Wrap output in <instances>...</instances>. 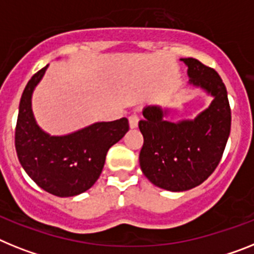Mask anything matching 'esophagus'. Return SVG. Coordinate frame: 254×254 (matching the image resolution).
<instances>
[{
    "instance_id": "esophagus-1",
    "label": "esophagus",
    "mask_w": 254,
    "mask_h": 254,
    "mask_svg": "<svg viewBox=\"0 0 254 254\" xmlns=\"http://www.w3.org/2000/svg\"><path fill=\"white\" fill-rule=\"evenodd\" d=\"M138 123H139V118L136 116V115H131L129 116V125L131 129H135L138 127Z\"/></svg>"
}]
</instances>
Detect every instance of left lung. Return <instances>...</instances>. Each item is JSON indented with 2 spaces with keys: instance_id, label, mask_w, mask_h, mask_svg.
Listing matches in <instances>:
<instances>
[{
  "instance_id": "1",
  "label": "left lung",
  "mask_w": 254,
  "mask_h": 254,
  "mask_svg": "<svg viewBox=\"0 0 254 254\" xmlns=\"http://www.w3.org/2000/svg\"><path fill=\"white\" fill-rule=\"evenodd\" d=\"M180 61L188 66L189 84L203 89L213 101L194 120L179 123L166 120L169 110L158 106L143 110L140 169L152 184L170 191L189 190L215 171L231 127L228 92L220 75L191 57Z\"/></svg>"
}]
</instances>
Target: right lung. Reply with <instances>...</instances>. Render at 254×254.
Returning a JSON list of instances; mask_svg holds the SVG:
<instances>
[{
  "label": "right lung",
  "mask_w": 254,
  "mask_h": 254,
  "mask_svg": "<svg viewBox=\"0 0 254 254\" xmlns=\"http://www.w3.org/2000/svg\"><path fill=\"white\" fill-rule=\"evenodd\" d=\"M48 65L32 76L21 96L15 129V148L25 173L57 197H74L93 187L106 154L129 130L127 118L94 123L67 135H50L38 127L32 96Z\"/></svg>",
  "instance_id": "add662e5"
}]
</instances>
